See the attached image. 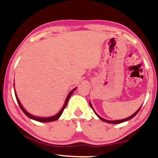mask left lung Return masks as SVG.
<instances>
[{
  "mask_svg": "<svg viewBox=\"0 0 158 158\" xmlns=\"http://www.w3.org/2000/svg\"><path fill=\"white\" fill-rule=\"evenodd\" d=\"M90 107H91V108H92V109H93V107H92V106H91V104H90ZM141 107H142V106H140V108H139V109H138V110H137V111H136L135 114H132V115H131V116H129V117H128V118H124V119H122V120H116V121H109V120L104 119V118H101V116H99L98 115V114H97L96 113V112H95H95V114H96V115H97V116H98V117L99 118H100V119H101V120H102V121H103V122H107V123H111V124H119V123H122V122H126V121H128V120H129V119H131V118H132L134 117V116H135L136 115H137V114L138 113V112H139V110H140V109H141ZM93 110H94V109H93Z\"/></svg>",
  "mask_w": 158,
  "mask_h": 158,
  "instance_id": "1",
  "label": "left lung"
}]
</instances>
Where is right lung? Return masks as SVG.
Segmentation results:
<instances>
[{"mask_svg":"<svg viewBox=\"0 0 158 158\" xmlns=\"http://www.w3.org/2000/svg\"><path fill=\"white\" fill-rule=\"evenodd\" d=\"M75 89H76V88H74V89H73V90H71V91L70 92V94H68V97H67V98H66V100H65V102H64V106H63V107L62 108V109L60 110V111L59 112V113L57 114H56V115H55V116H51V117H47V118L36 117V116H32V115H31V114H29V113H28V112H27V111H26V110H25L24 109H23L22 106H21V103L19 102V99H18V98H17V96H16V94H15V95H16V100H17V101H18V103H19V106H20V108H21V109L22 110L23 113H24V114H26V115H27V116H28V117H29L30 118H31V119H34V120L38 121V122H53V121H55V120L58 119V118H59L60 116L62 115V112H63L64 109H65L66 106H67V105H68V100H69V98H70V96H71V95L73 94V93L74 92V90H75ZM15 93H16V92H15Z\"/></svg>","mask_w":158,"mask_h":158,"instance_id":"add662e5","label":"right lung"}]
</instances>
